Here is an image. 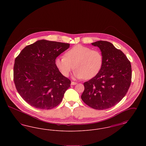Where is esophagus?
<instances>
[{"label": "esophagus", "instance_id": "obj_1", "mask_svg": "<svg viewBox=\"0 0 146 146\" xmlns=\"http://www.w3.org/2000/svg\"><path fill=\"white\" fill-rule=\"evenodd\" d=\"M76 82H71V84H70V85H76Z\"/></svg>", "mask_w": 146, "mask_h": 146}]
</instances>
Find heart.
Segmentation results:
<instances>
[{"instance_id":"obj_1","label":"heart","mask_w":146,"mask_h":146,"mask_svg":"<svg viewBox=\"0 0 146 146\" xmlns=\"http://www.w3.org/2000/svg\"><path fill=\"white\" fill-rule=\"evenodd\" d=\"M64 55L55 60L56 66L63 76H68L74 68L75 78L89 80L97 75L103 65V55L100 51L82 45H75Z\"/></svg>"}]
</instances>
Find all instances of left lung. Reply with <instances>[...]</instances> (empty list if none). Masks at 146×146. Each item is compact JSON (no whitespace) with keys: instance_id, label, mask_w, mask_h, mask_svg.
Returning <instances> with one entry per match:
<instances>
[{"instance_id":"8db88e82","label":"left lung","mask_w":146,"mask_h":146,"mask_svg":"<svg viewBox=\"0 0 146 146\" xmlns=\"http://www.w3.org/2000/svg\"><path fill=\"white\" fill-rule=\"evenodd\" d=\"M103 55V65L95 77L84 83L81 98L91 108L103 110L112 107L124 97L131 83V63L125 54L110 42L91 43Z\"/></svg>"}]
</instances>
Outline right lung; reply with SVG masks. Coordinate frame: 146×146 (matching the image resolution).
Returning a JSON list of instances; mask_svg holds the SVG:
<instances>
[{
	"instance_id": "1",
	"label": "right lung",
	"mask_w": 146,
	"mask_h": 146,
	"mask_svg": "<svg viewBox=\"0 0 146 146\" xmlns=\"http://www.w3.org/2000/svg\"><path fill=\"white\" fill-rule=\"evenodd\" d=\"M70 44L38 40L15 58L14 80L22 98L38 109L51 110L60 104L70 80L57 68L55 60Z\"/></svg>"
}]
</instances>
